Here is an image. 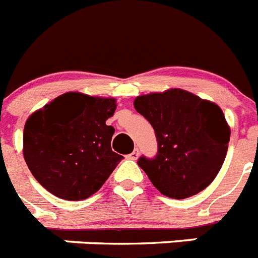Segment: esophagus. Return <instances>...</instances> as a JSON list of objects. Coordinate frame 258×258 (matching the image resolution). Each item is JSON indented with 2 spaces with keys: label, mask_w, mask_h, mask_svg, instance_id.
Returning <instances> with one entry per match:
<instances>
[{
  "label": "esophagus",
  "mask_w": 258,
  "mask_h": 258,
  "mask_svg": "<svg viewBox=\"0 0 258 258\" xmlns=\"http://www.w3.org/2000/svg\"><path fill=\"white\" fill-rule=\"evenodd\" d=\"M138 157H140V152H138V149H134L133 152L127 155V158H129V159H137Z\"/></svg>",
  "instance_id": "1"
}]
</instances>
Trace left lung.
Returning a JSON list of instances; mask_svg holds the SVG:
<instances>
[{
    "instance_id": "left-lung-1",
    "label": "left lung",
    "mask_w": 258,
    "mask_h": 258,
    "mask_svg": "<svg viewBox=\"0 0 258 258\" xmlns=\"http://www.w3.org/2000/svg\"><path fill=\"white\" fill-rule=\"evenodd\" d=\"M134 108L152 124L158 154L138 166L165 197L184 199L210 186L224 163L231 129L218 104L180 88L137 96Z\"/></svg>"
}]
</instances>
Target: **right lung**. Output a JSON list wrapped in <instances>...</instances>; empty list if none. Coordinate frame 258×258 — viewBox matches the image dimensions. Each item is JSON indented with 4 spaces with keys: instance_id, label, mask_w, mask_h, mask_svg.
I'll list each match as a JSON object with an SVG mask.
<instances>
[{
    "instance_id": "1",
    "label": "right lung",
    "mask_w": 258,
    "mask_h": 258,
    "mask_svg": "<svg viewBox=\"0 0 258 258\" xmlns=\"http://www.w3.org/2000/svg\"><path fill=\"white\" fill-rule=\"evenodd\" d=\"M116 99L67 92L35 110L23 129V158L55 197L83 201L101 188L122 155L110 148Z\"/></svg>"
}]
</instances>
